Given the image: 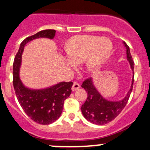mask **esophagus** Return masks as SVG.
Here are the masks:
<instances>
[{
  "label": "esophagus",
  "mask_w": 150,
  "mask_h": 150,
  "mask_svg": "<svg viewBox=\"0 0 150 150\" xmlns=\"http://www.w3.org/2000/svg\"><path fill=\"white\" fill-rule=\"evenodd\" d=\"M80 87H81V86L78 83H74L72 86V91H76L77 90H78L80 88Z\"/></svg>",
  "instance_id": "34e87169"
}]
</instances>
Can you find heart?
Instances as JSON below:
<instances>
[{
	"label": "heart",
	"instance_id": "b5f03b06",
	"mask_svg": "<svg viewBox=\"0 0 150 150\" xmlns=\"http://www.w3.org/2000/svg\"><path fill=\"white\" fill-rule=\"evenodd\" d=\"M112 48V43L108 38L87 35L74 36L64 48L67 65L72 67L76 62H82L88 71L94 72L108 59Z\"/></svg>",
	"mask_w": 150,
	"mask_h": 150
}]
</instances>
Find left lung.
<instances>
[{"label":"left lung","instance_id":"obj_1","mask_svg":"<svg viewBox=\"0 0 150 150\" xmlns=\"http://www.w3.org/2000/svg\"><path fill=\"white\" fill-rule=\"evenodd\" d=\"M123 44L126 48L127 60L132 69L133 78L131 88L122 99L118 101L107 100L96 89L91 78L86 80L81 86L88 94L86 101L81 107V111L85 118L91 123L96 125H104L111 122L121 112L129 99L134 81V62L133 61L129 47L125 42H123Z\"/></svg>","mask_w":150,"mask_h":150}]
</instances>
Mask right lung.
Segmentation results:
<instances>
[{"mask_svg":"<svg viewBox=\"0 0 150 150\" xmlns=\"http://www.w3.org/2000/svg\"><path fill=\"white\" fill-rule=\"evenodd\" d=\"M55 34L56 30H45L27 38L20 44L13 64V84L18 102L29 117L42 125L52 123L60 117L64 100L72 92V82H60L45 88H30L21 81L19 70L25 45L35 39H53Z\"/></svg>","mask_w":150,"mask_h":150,"instance_id":"add662e5","label":"right lung"}]
</instances>
